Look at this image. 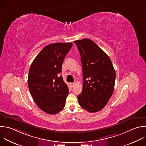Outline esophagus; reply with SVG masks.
<instances>
[{"label":"esophagus","mask_w":146,"mask_h":146,"mask_svg":"<svg viewBox=\"0 0 146 146\" xmlns=\"http://www.w3.org/2000/svg\"><path fill=\"white\" fill-rule=\"evenodd\" d=\"M74 83H70V85L71 86V87H73V86H74Z\"/></svg>","instance_id":"obj_1"}]
</instances>
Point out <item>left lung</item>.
<instances>
[{
  "label": "left lung",
  "mask_w": 146,
  "mask_h": 146,
  "mask_svg": "<svg viewBox=\"0 0 146 146\" xmlns=\"http://www.w3.org/2000/svg\"><path fill=\"white\" fill-rule=\"evenodd\" d=\"M81 55L83 86L78 97L79 105L90 113L102 110L112 96L116 73L108 56L93 40L74 41Z\"/></svg>",
  "instance_id": "obj_1"
}]
</instances>
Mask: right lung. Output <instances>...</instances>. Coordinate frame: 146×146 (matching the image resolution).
Returning <instances> with one entry per match:
<instances>
[{
	"mask_svg": "<svg viewBox=\"0 0 146 146\" xmlns=\"http://www.w3.org/2000/svg\"><path fill=\"white\" fill-rule=\"evenodd\" d=\"M72 46L71 42L46 46L30 66L27 81L30 94L37 106L47 113L56 114L65 107L69 89L59 74Z\"/></svg>",
	"mask_w": 146,
	"mask_h": 146,
	"instance_id": "obj_1",
	"label": "right lung"
}]
</instances>
